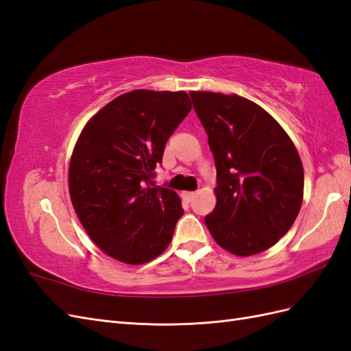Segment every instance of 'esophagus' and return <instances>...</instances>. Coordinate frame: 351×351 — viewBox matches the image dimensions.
I'll list each match as a JSON object with an SVG mask.
<instances>
[{
  "instance_id": "1",
  "label": "esophagus",
  "mask_w": 351,
  "mask_h": 351,
  "mask_svg": "<svg viewBox=\"0 0 351 351\" xmlns=\"http://www.w3.org/2000/svg\"><path fill=\"white\" fill-rule=\"evenodd\" d=\"M196 196V193L195 192H183V199L184 200H187V202H190V200H193V197Z\"/></svg>"
}]
</instances>
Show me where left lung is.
<instances>
[{
    "mask_svg": "<svg viewBox=\"0 0 351 351\" xmlns=\"http://www.w3.org/2000/svg\"><path fill=\"white\" fill-rule=\"evenodd\" d=\"M217 168V205L205 224L222 249L250 256L274 246L295 221L304 174L291 139L246 98L192 92Z\"/></svg>",
    "mask_w": 351,
    "mask_h": 351,
    "instance_id": "obj_1",
    "label": "left lung"
}]
</instances>
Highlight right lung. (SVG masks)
I'll list each match as a JSON object with an SVG mask.
<instances>
[{
    "mask_svg": "<svg viewBox=\"0 0 351 351\" xmlns=\"http://www.w3.org/2000/svg\"><path fill=\"white\" fill-rule=\"evenodd\" d=\"M192 110L183 90H133L89 120L74 146L69 189L74 210L108 256L141 265L161 254L183 215L171 189L155 186L165 143Z\"/></svg>",
    "mask_w": 351,
    "mask_h": 351,
    "instance_id": "right-lung-1",
    "label": "right lung"
}]
</instances>
